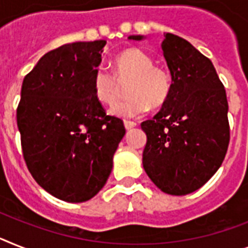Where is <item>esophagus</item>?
I'll use <instances>...</instances> for the list:
<instances>
[{
	"label": "esophagus",
	"instance_id": "1",
	"mask_svg": "<svg viewBox=\"0 0 248 248\" xmlns=\"http://www.w3.org/2000/svg\"><path fill=\"white\" fill-rule=\"evenodd\" d=\"M136 125H137L136 122H130V120H125V122H124V126H125L126 130H130V129L134 128Z\"/></svg>",
	"mask_w": 248,
	"mask_h": 248
}]
</instances>
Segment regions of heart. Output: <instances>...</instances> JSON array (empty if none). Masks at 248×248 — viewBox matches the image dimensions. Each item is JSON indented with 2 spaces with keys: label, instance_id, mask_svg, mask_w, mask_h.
<instances>
[{
  "label": "heart",
  "instance_id": "heart-1",
  "mask_svg": "<svg viewBox=\"0 0 248 248\" xmlns=\"http://www.w3.org/2000/svg\"><path fill=\"white\" fill-rule=\"evenodd\" d=\"M130 78V97L118 102L111 109L118 118H136L148 110L163 105L172 89V77L166 68L155 65V61L142 49L128 48L114 59V75L105 68H97L92 78L93 95L101 104L111 106L118 97V79Z\"/></svg>",
  "mask_w": 248,
  "mask_h": 248
}]
</instances>
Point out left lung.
Instances as JSON below:
<instances>
[{
    "instance_id": "left-lung-1",
    "label": "left lung",
    "mask_w": 248,
    "mask_h": 248,
    "mask_svg": "<svg viewBox=\"0 0 248 248\" xmlns=\"http://www.w3.org/2000/svg\"><path fill=\"white\" fill-rule=\"evenodd\" d=\"M143 38L129 36L133 40ZM161 46L172 89L162 109L140 124L147 134L143 167L163 193L186 195L200 189L226 157L228 102L209 58L170 32Z\"/></svg>"
}]
</instances>
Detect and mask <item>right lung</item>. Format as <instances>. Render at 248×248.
I'll list each match as a JSON object with an SVG mask.
<instances>
[{
	"mask_svg": "<svg viewBox=\"0 0 248 248\" xmlns=\"http://www.w3.org/2000/svg\"><path fill=\"white\" fill-rule=\"evenodd\" d=\"M105 44H64L43 55L22 81L16 118L24 159L43 189L68 202L90 200L104 187L125 134L92 89Z\"/></svg>",
	"mask_w": 248,
	"mask_h": 248,
	"instance_id": "obj_1",
	"label": "right lung"
}]
</instances>
